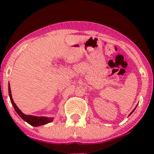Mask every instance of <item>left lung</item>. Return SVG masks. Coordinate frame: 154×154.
Returning a JSON list of instances; mask_svg holds the SVG:
<instances>
[{
	"instance_id": "left-lung-1",
	"label": "left lung",
	"mask_w": 154,
	"mask_h": 154,
	"mask_svg": "<svg viewBox=\"0 0 154 154\" xmlns=\"http://www.w3.org/2000/svg\"><path fill=\"white\" fill-rule=\"evenodd\" d=\"M135 109H134V110H133V111H132L131 113H130V114H132V112H133V111H135Z\"/></svg>"
}]
</instances>
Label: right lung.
<instances>
[{"instance_id": "obj_1", "label": "right lung", "mask_w": 154, "mask_h": 154, "mask_svg": "<svg viewBox=\"0 0 154 154\" xmlns=\"http://www.w3.org/2000/svg\"><path fill=\"white\" fill-rule=\"evenodd\" d=\"M8 93H9L11 102L12 105H13V106L14 108L15 111H17V114H19V116H20L22 119H24V121L26 122L28 124H29V125H32V126L38 127V126H40V125H45V124H48L53 121V118L45 117V116H31V115H25V114H24L22 111L19 110V108L17 106V105H16L14 102L13 99H12L10 85H8Z\"/></svg>"}]
</instances>
